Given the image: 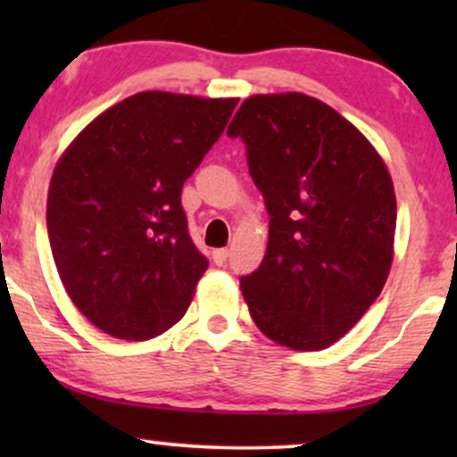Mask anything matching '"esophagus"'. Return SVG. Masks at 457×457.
Returning <instances> with one entry per match:
<instances>
[{
	"label": "esophagus",
	"mask_w": 457,
	"mask_h": 457,
	"mask_svg": "<svg viewBox=\"0 0 457 457\" xmlns=\"http://www.w3.org/2000/svg\"><path fill=\"white\" fill-rule=\"evenodd\" d=\"M228 258H229L228 249H214L212 251V260H214V264H217V266H223L225 262H228Z\"/></svg>",
	"instance_id": "34e87169"
}]
</instances>
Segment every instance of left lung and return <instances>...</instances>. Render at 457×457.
<instances>
[{"label": "left lung", "mask_w": 457, "mask_h": 457, "mask_svg": "<svg viewBox=\"0 0 457 457\" xmlns=\"http://www.w3.org/2000/svg\"><path fill=\"white\" fill-rule=\"evenodd\" d=\"M264 197L266 255L240 290L253 322L292 350H322L385 287L397 204L389 170L361 130L307 94H258L228 129Z\"/></svg>", "instance_id": "obj_1"}]
</instances>
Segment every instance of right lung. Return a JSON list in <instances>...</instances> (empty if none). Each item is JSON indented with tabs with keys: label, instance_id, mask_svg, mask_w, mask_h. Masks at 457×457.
Returning <instances> with one entry per match:
<instances>
[{
	"label": "right lung",
	"instance_id": "add662e5",
	"mask_svg": "<svg viewBox=\"0 0 457 457\" xmlns=\"http://www.w3.org/2000/svg\"><path fill=\"white\" fill-rule=\"evenodd\" d=\"M236 103L139 92L87 124L55 165L46 229L57 272L107 335L152 339L191 305L208 260L188 236L182 185Z\"/></svg>",
	"mask_w": 457,
	"mask_h": 457
}]
</instances>
